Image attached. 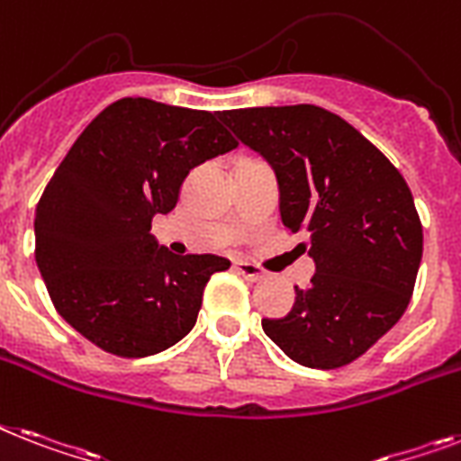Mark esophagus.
<instances>
[{"instance_id": "34e87169", "label": "esophagus", "mask_w": 461, "mask_h": 461, "mask_svg": "<svg viewBox=\"0 0 461 461\" xmlns=\"http://www.w3.org/2000/svg\"><path fill=\"white\" fill-rule=\"evenodd\" d=\"M234 269H237L239 275L250 279V282H258V279H263L265 272L258 267L256 263H250V260H234Z\"/></svg>"}]
</instances>
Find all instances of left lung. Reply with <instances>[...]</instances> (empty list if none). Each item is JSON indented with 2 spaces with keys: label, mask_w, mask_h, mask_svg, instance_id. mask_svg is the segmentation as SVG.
Here are the masks:
<instances>
[{
  "label": "left lung",
  "mask_w": 461,
  "mask_h": 461,
  "mask_svg": "<svg viewBox=\"0 0 461 461\" xmlns=\"http://www.w3.org/2000/svg\"><path fill=\"white\" fill-rule=\"evenodd\" d=\"M220 121L267 160L284 227L308 234L315 260L291 312L263 320L291 360L312 369L350 365L410 305L424 234L398 167L350 122L312 104L222 111Z\"/></svg>",
  "instance_id": "8db88e82"
}]
</instances>
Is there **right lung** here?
Returning <instances> with one entry per match:
<instances>
[{
	"label": "right lung",
	"mask_w": 461,
	"mask_h": 461,
	"mask_svg": "<svg viewBox=\"0 0 461 461\" xmlns=\"http://www.w3.org/2000/svg\"><path fill=\"white\" fill-rule=\"evenodd\" d=\"M239 141L218 113L127 96L85 127L35 211V260L59 315L101 350L146 357L185 339L230 260L175 256L151 220L189 170Z\"/></svg>",
	"instance_id": "1"
}]
</instances>
